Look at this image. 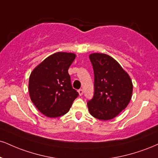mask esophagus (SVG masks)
<instances>
[{
	"mask_svg": "<svg viewBox=\"0 0 158 158\" xmlns=\"http://www.w3.org/2000/svg\"><path fill=\"white\" fill-rule=\"evenodd\" d=\"M78 92H79V96H81L83 95V90H82V89H79Z\"/></svg>",
	"mask_w": 158,
	"mask_h": 158,
	"instance_id": "34e87169",
	"label": "esophagus"
}]
</instances>
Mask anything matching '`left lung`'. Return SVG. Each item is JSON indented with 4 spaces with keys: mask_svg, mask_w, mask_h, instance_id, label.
<instances>
[{
    "mask_svg": "<svg viewBox=\"0 0 158 158\" xmlns=\"http://www.w3.org/2000/svg\"><path fill=\"white\" fill-rule=\"evenodd\" d=\"M94 71V96L87 102L90 115L102 121L113 119L127 107L133 85L127 72L110 55H89Z\"/></svg>",
    "mask_w": 158,
    "mask_h": 158,
    "instance_id": "1",
    "label": "left lung"
}]
</instances>
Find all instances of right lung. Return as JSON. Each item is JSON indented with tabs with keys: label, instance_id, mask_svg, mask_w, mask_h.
<instances>
[{
	"label": "right lung",
	"instance_id": "right-lung-1",
	"mask_svg": "<svg viewBox=\"0 0 158 158\" xmlns=\"http://www.w3.org/2000/svg\"><path fill=\"white\" fill-rule=\"evenodd\" d=\"M76 56L71 52L54 53L36 66L30 74V98L37 109L46 117L64 115L79 96L71 86L68 73V68Z\"/></svg>",
	"mask_w": 158,
	"mask_h": 158
}]
</instances>
